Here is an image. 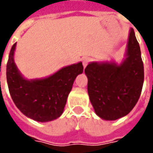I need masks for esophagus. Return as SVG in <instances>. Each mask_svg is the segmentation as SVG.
Segmentation results:
<instances>
[{"instance_id": "1", "label": "esophagus", "mask_w": 153, "mask_h": 153, "mask_svg": "<svg viewBox=\"0 0 153 153\" xmlns=\"http://www.w3.org/2000/svg\"><path fill=\"white\" fill-rule=\"evenodd\" d=\"M90 61H91V59H90L89 57H85V58H83V68H85V67L88 65V64L89 63Z\"/></svg>"}]
</instances>
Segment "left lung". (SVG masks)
<instances>
[{"label": "left lung", "instance_id": "8db88e82", "mask_svg": "<svg viewBox=\"0 0 153 153\" xmlns=\"http://www.w3.org/2000/svg\"><path fill=\"white\" fill-rule=\"evenodd\" d=\"M126 56L120 65L114 62H93L84 70L90 102L97 115L103 120H115L128 115L141 95L144 70L133 28Z\"/></svg>", "mask_w": 153, "mask_h": 153}]
</instances>
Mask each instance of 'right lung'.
<instances>
[{"instance_id": "obj_1", "label": "right lung", "mask_w": 153, "mask_h": 153, "mask_svg": "<svg viewBox=\"0 0 153 153\" xmlns=\"http://www.w3.org/2000/svg\"><path fill=\"white\" fill-rule=\"evenodd\" d=\"M15 43L6 65V79L10 94L23 114L36 121L47 122L60 117L67 97L78 74H82V62L62 68L43 79L27 80L19 72L14 62Z\"/></svg>"}]
</instances>
